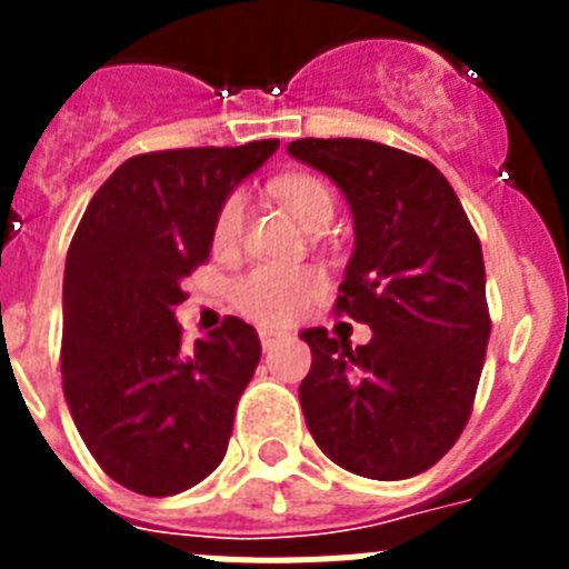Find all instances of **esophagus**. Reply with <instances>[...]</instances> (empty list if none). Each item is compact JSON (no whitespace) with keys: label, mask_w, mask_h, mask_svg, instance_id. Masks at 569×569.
<instances>
[{"label":"esophagus","mask_w":569,"mask_h":569,"mask_svg":"<svg viewBox=\"0 0 569 569\" xmlns=\"http://www.w3.org/2000/svg\"><path fill=\"white\" fill-rule=\"evenodd\" d=\"M279 339H281V333H276V330H259V341L264 350H270V347H273Z\"/></svg>","instance_id":"1"}]
</instances>
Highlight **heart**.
I'll use <instances>...</instances> for the list:
<instances>
[{
  "label": "heart",
  "mask_w": 569,
  "mask_h": 569,
  "mask_svg": "<svg viewBox=\"0 0 569 569\" xmlns=\"http://www.w3.org/2000/svg\"><path fill=\"white\" fill-rule=\"evenodd\" d=\"M276 193L284 208L310 230L321 222H330L333 216V193L316 176L296 173L279 179ZM241 230H244V196L233 190L216 210L213 244L233 248ZM321 290H325V273L313 264H301V268L256 264L233 281V305L241 316H248L256 325L281 328L299 319L319 299Z\"/></svg>",
  "instance_id": "b5f03b06"
}]
</instances>
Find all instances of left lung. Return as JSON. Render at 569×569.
I'll return each mask as SVG.
<instances>
[{"label":"left lung","instance_id":"8db88e82","mask_svg":"<svg viewBox=\"0 0 569 569\" xmlns=\"http://www.w3.org/2000/svg\"><path fill=\"white\" fill-rule=\"evenodd\" d=\"M288 153L328 173L353 210L356 250L333 313L373 339L350 347L310 328L299 387L321 453L365 479L430 470L472 413L490 339L481 241L441 170L367 139H296Z\"/></svg>","mask_w":569,"mask_h":569}]
</instances>
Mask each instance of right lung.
I'll list each match as a JSON object with an SVG mask.
<instances>
[{"label":"right lung","mask_w":569,"mask_h":569,"mask_svg":"<svg viewBox=\"0 0 569 569\" xmlns=\"http://www.w3.org/2000/svg\"><path fill=\"white\" fill-rule=\"evenodd\" d=\"M279 139L130 156L84 210L62 284V390L90 456L142 496H176L228 453L261 345L250 325L182 347L176 305L204 264L224 196Z\"/></svg>","instance_id":"right-lung-1"}]
</instances>
